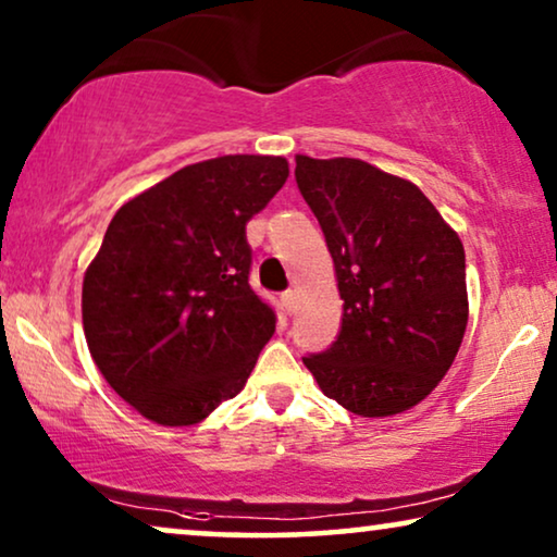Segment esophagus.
I'll return each instance as SVG.
<instances>
[{"label": "esophagus", "mask_w": 557, "mask_h": 557, "mask_svg": "<svg viewBox=\"0 0 557 557\" xmlns=\"http://www.w3.org/2000/svg\"><path fill=\"white\" fill-rule=\"evenodd\" d=\"M281 301H284V307H286L288 314H294L296 304H299V294H296V292H286L284 296H281Z\"/></svg>", "instance_id": "1"}]
</instances>
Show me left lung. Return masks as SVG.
I'll use <instances>...</instances> for the list:
<instances>
[{
	"instance_id": "1",
	"label": "left lung",
	"mask_w": 557,
	"mask_h": 557,
	"mask_svg": "<svg viewBox=\"0 0 557 557\" xmlns=\"http://www.w3.org/2000/svg\"><path fill=\"white\" fill-rule=\"evenodd\" d=\"M294 174L342 299L337 342L304 364L349 413H406L441 383L467 332L459 233L413 182L362 159L296 154Z\"/></svg>"
}]
</instances>
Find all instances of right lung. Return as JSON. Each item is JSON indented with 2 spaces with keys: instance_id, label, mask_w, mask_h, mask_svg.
Listing matches in <instances>:
<instances>
[{
  "instance_id": "right-lung-1",
  "label": "right lung",
  "mask_w": 557,
  "mask_h": 557,
  "mask_svg": "<svg viewBox=\"0 0 557 557\" xmlns=\"http://www.w3.org/2000/svg\"><path fill=\"white\" fill-rule=\"evenodd\" d=\"M284 157L187 164L116 210L83 276V332L113 391L159 425H195L248 383L276 330L248 284V220Z\"/></svg>"
}]
</instances>
